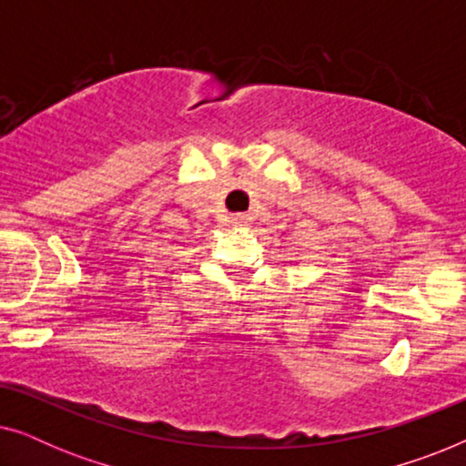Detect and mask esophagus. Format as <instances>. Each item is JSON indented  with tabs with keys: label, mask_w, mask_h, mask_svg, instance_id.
<instances>
[{
	"label": "esophagus",
	"mask_w": 466,
	"mask_h": 466,
	"mask_svg": "<svg viewBox=\"0 0 466 466\" xmlns=\"http://www.w3.org/2000/svg\"><path fill=\"white\" fill-rule=\"evenodd\" d=\"M231 220H233V225H238V227H244L246 222H248V216H246V214H235Z\"/></svg>",
	"instance_id": "esophagus-1"
}]
</instances>
